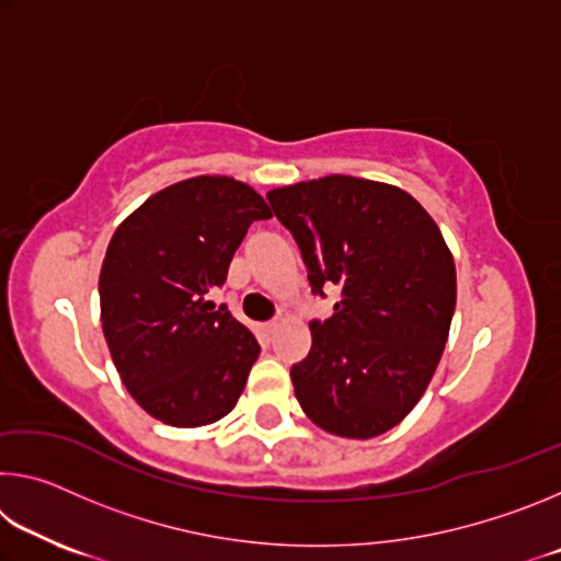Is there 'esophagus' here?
I'll return each instance as SVG.
<instances>
[{"mask_svg": "<svg viewBox=\"0 0 561 561\" xmlns=\"http://www.w3.org/2000/svg\"><path fill=\"white\" fill-rule=\"evenodd\" d=\"M277 321H264V324H262V331H264V334H267V336H272L274 334V331H277Z\"/></svg>", "mask_w": 561, "mask_h": 561, "instance_id": "esophagus-1", "label": "esophagus"}]
</instances>
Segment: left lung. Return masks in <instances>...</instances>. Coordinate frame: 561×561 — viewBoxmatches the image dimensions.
Listing matches in <instances>:
<instances>
[{
  "mask_svg": "<svg viewBox=\"0 0 561 561\" xmlns=\"http://www.w3.org/2000/svg\"><path fill=\"white\" fill-rule=\"evenodd\" d=\"M299 244L311 291L339 287L291 366L301 411L341 438H376L413 411L438 368L455 311V262L438 225L401 187L329 175L270 190Z\"/></svg>",
  "mask_w": 561,
  "mask_h": 561,
  "instance_id": "1",
  "label": "left lung"
}]
</instances>
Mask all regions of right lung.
<instances>
[{
    "instance_id": "1",
    "label": "right lung",
    "mask_w": 561,
    "mask_h": 561,
    "mask_svg": "<svg viewBox=\"0 0 561 561\" xmlns=\"http://www.w3.org/2000/svg\"><path fill=\"white\" fill-rule=\"evenodd\" d=\"M270 217L250 185L197 175L148 197L113 232L99 277L103 336L123 386L158 421L197 428L240 398L260 344L210 291L247 227Z\"/></svg>"
}]
</instances>
